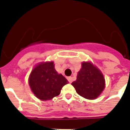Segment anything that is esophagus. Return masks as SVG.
Listing matches in <instances>:
<instances>
[{
    "label": "esophagus",
    "mask_w": 130,
    "mask_h": 130,
    "mask_svg": "<svg viewBox=\"0 0 130 130\" xmlns=\"http://www.w3.org/2000/svg\"><path fill=\"white\" fill-rule=\"evenodd\" d=\"M67 79H68V81H69V83H72V82H73V78L71 77H67Z\"/></svg>",
    "instance_id": "1"
}]
</instances>
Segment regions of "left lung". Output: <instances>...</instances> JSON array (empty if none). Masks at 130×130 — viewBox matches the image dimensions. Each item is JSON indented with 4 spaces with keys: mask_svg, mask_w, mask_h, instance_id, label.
<instances>
[{
    "mask_svg": "<svg viewBox=\"0 0 130 130\" xmlns=\"http://www.w3.org/2000/svg\"><path fill=\"white\" fill-rule=\"evenodd\" d=\"M105 78L101 72L91 63L84 62L78 72L77 79L72 82L81 96L92 100L96 99L105 88Z\"/></svg>",
    "mask_w": 130,
    "mask_h": 130,
    "instance_id": "obj_1",
    "label": "left lung"
}]
</instances>
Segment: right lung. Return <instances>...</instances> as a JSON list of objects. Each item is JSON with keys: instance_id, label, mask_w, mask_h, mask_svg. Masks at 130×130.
<instances>
[{"instance_id": "add662e5", "label": "right lung", "mask_w": 130, "mask_h": 130, "mask_svg": "<svg viewBox=\"0 0 130 130\" xmlns=\"http://www.w3.org/2000/svg\"><path fill=\"white\" fill-rule=\"evenodd\" d=\"M67 83V79L56 71L53 62L42 63L37 65L29 78L31 91L42 101L51 100L58 96L63 86Z\"/></svg>"}]
</instances>
